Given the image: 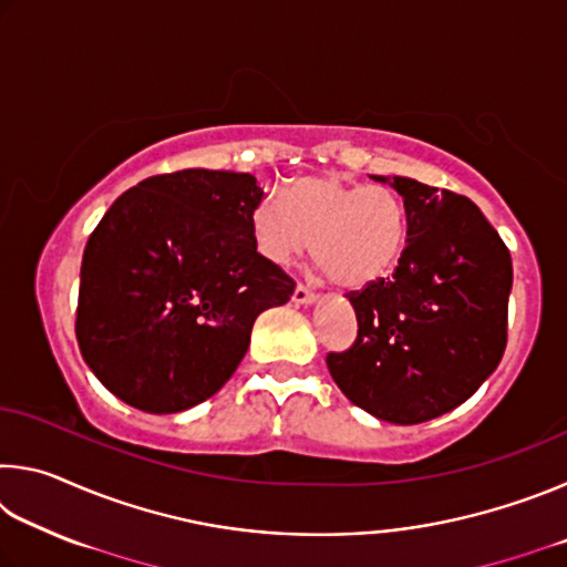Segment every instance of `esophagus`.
Here are the masks:
<instances>
[{"mask_svg": "<svg viewBox=\"0 0 567 567\" xmlns=\"http://www.w3.org/2000/svg\"><path fill=\"white\" fill-rule=\"evenodd\" d=\"M292 300L297 305H312L315 300H318V292H312L310 287H305V285H297L295 292H292Z\"/></svg>", "mask_w": 567, "mask_h": 567, "instance_id": "1", "label": "esophagus"}]
</instances>
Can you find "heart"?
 I'll use <instances>...</instances> for the list:
<instances>
[{"label": "heart", "instance_id": "1", "mask_svg": "<svg viewBox=\"0 0 567 567\" xmlns=\"http://www.w3.org/2000/svg\"><path fill=\"white\" fill-rule=\"evenodd\" d=\"M252 235L275 265H290L312 243L330 280L360 290L385 277L408 243V209L385 185H358L334 175L290 182L252 213Z\"/></svg>", "mask_w": 567, "mask_h": 567}]
</instances>
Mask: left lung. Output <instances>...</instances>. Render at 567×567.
I'll return each mask as SVG.
<instances>
[{
  "instance_id": "left-lung-1",
  "label": "left lung",
  "mask_w": 567,
  "mask_h": 567,
  "mask_svg": "<svg viewBox=\"0 0 567 567\" xmlns=\"http://www.w3.org/2000/svg\"><path fill=\"white\" fill-rule=\"evenodd\" d=\"M390 185L408 209L405 249L390 277L348 295L358 338L330 352L328 368L358 408L417 425L457 408L493 375L507 344L513 262L467 197L410 177Z\"/></svg>"
}]
</instances>
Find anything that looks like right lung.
<instances>
[{
  "mask_svg": "<svg viewBox=\"0 0 567 567\" xmlns=\"http://www.w3.org/2000/svg\"><path fill=\"white\" fill-rule=\"evenodd\" d=\"M260 203L247 172L179 169L142 179L100 219L74 330L112 395L167 415L233 378L257 315L295 292L292 277L257 252Z\"/></svg>",
  "mask_w": 567,
  "mask_h": 567,
  "instance_id": "add662e5",
  "label": "right lung"
}]
</instances>
